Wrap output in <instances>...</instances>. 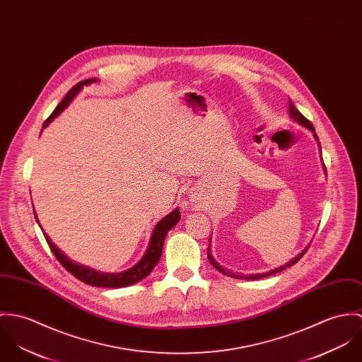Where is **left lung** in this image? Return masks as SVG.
<instances>
[{
	"label": "left lung",
	"mask_w": 362,
	"mask_h": 362,
	"mask_svg": "<svg viewBox=\"0 0 362 362\" xmlns=\"http://www.w3.org/2000/svg\"><path fill=\"white\" fill-rule=\"evenodd\" d=\"M288 107H290V115L294 118V121L298 122L300 124H303V126H305V127H308L310 130H313L314 132V126H313V123L308 121L296 107H294V104L290 101V104H288ZM315 137L318 139V136L315 134ZM211 244V243H209ZM307 250H308V247L301 252V254H298L294 259H291L290 262H287L286 265H283L281 268H276V269H274V271H269V272H267V274H258V275H250V276H245V275H240V274H235V272H232V271H225V268H222L216 261H215V258L212 257V254H211V250H209V247H208V250H206V255H208V259H209V262L212 264V267L214 268H216L219 272H222L223 275H226V276H230V278H238V279H247V281H255V279H261V278H267V276H271V275H275V274H278V272H281L283 269H286L287 267H291V265H294L297 261H300V258L307 252Z\"/></svg>",
	"instance_id": "1"
}]
</instances>
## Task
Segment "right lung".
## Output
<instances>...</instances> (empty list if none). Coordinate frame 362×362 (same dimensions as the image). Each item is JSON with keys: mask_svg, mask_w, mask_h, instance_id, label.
I'll return each instance as SVG.
<instances>
[{"mask_svg": "<svg viewBox=\"0 0 362 362\" xmlns=\"http://www.w3.org/2000/svg\"><path fill=\"white\" fill-rule=\"evenodd\" d=\"M93 81H95V79H87V81H81L79 83H76L68 91V94L64 97V100L57 105V108L52 111V114L45 119L42 127H45L57 115H59L64 111V108L71 103V100L76 95V93L81 90L84 84H88V83H93ZM36 219H37V216H36ZM179 219H180V211L176 208L175 211H172L169 215H166L162 221H160L157 223L156 229H154V233L151 236L148 250L144 254V257L133 268H130V269H127L124 272H121V274H101V272H97L94 269H90V268H86L83 265H79V264L71 261L59 248H57L55 244L49 240V238L45 233H44V238H45V240L48 243L52 254L59 261V264L68 272H71L76 279H79L83 283H87L90 286L117 288V287H124V286H129V284H133L136 281L144 279L154 269V267L158 264V261L161 258L162 245H163L165 236L179 222Z\"/></svg>", "mask_w": 362, "mask_h": 362, "instance_id": "add662e5", "label": "right lung"}]
</instances>
